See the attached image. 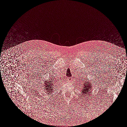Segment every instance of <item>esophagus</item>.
<instances>
[{
  "label": "esophagus",
  "mask_w": 127,
  "mask_h": 127,
  "mask_svg": "<svg viewBox=\"0 0 127 127\" xmlns=\"http://www.w3.org/2000/svg\"><path fill=\"white\" fill-rule=\"evenodd\" d=\"M68 80V81H69V80H70V78H69V79H68V80Z\"/></svg>",
  "instance_id": "obj_1"
}]
</instances>
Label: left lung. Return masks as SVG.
<instances>
[{
  "label": "left lung",
  "instance_id": "1",
  "mask_svg": "<svg viewBox=\"0 0 127 127\" xmlns=\"http://www.w3.org/2000/svg\"><path fill=\"white\" fill-rule=\"evenodd\" d=\"M85 83V85H84V87H83V92H83V93L84 94H86L87 93V92H89V91H90L89 90V89H90L91 87H92V85L91 84H90V83H89V82H86V83Z\"/></svg>",
  "mask_w": 127,
  "mask_h": 127
}]
</instances>
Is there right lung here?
Returning a JSON list of instances; mask_svg holds the SVG:
<instances>
[{
  "label": "right lung",
  "mask_w": 127,
  "mask_h": 127,
  "mask_svg": "<svg viewBox=\"0 0 127 127\" xmlns=\"http://www.w3.org/2000/svg\"><path fill=\"white\" fill-rule=\"evenodd\" d=\"M55 82L52 78H49L47 80H45L44 83V87L45 90V92L48 94H51L53 90V86L54 85Z\"/></svg>",
  "instance_id": "1"
}]
</instances>
